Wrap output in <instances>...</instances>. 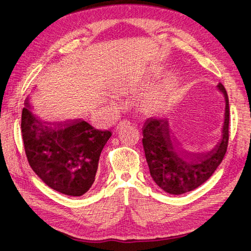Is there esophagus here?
Segmentation results:
<instances>
[{
	"label": "esophagus",
	"mask_w": 251,
	"mask_h": 251,
	"mask_svg": "<svg viewBox=\"0 0 251 251\" xmlns=\"http://www.w3.org/2000/svg\"><path fill=\"white\" fill-rule=\"evenodd\" d=\"M124 123H127V124H128V123H129V122H127V121H125V122H122V123H120V124H118V125H117V127H116V129H118V128H120V127H121V125H122V124H124Z\"/></svg>",
	"instance_id": "obj_1"
}]
</instances>
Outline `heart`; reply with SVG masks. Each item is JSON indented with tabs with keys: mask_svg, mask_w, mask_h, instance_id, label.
<instances>
[{
	"mask_svg": "<svg viewBox=\"0 0 251 251\" xmlns=\"http://www.w3.org/2000/svg\"><path fill=\"white\" fill-rule=\"evenodd\" d=\"M137 83H126L122 84L118 86V92L121 94H126V93H131L136 91L137 88ZM173 100V89L171 84L165 83L157 86L152 90L148 91L146 93L143 100H141V103H143V107L147 112L150 113H159L165 111L166 108L170 105ZM111 103L117 104L118 99L116 97H111L110 99Z\"/></svg>",
	"mask_w": 251,
	"mask_h": 251,
	"instance_id": "obj_1",
	"label": "heart"
}]
</instances>
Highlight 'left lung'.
<instances>
[{
  "mask_svg": "<svg viewBox=\"0 0 251 251\" xmlns=\"http://www.w3.org/2000/svg\"><path fill=\"white\" fill-rule=\"evenodd\" d=\"M217 89L225 98L224 121L220 137L213 147L193 152L173 136L171 122L150 117L143 126V146L150 176L159 188L169 194H183L199 188L211 176L224 158L228 145L229 103L224 85Z\"/></svg>",
  "mask_w": 251,
  "mask_h": 251,
  "instance_id": "1",
  "label": "left lung"
}]
</instances>
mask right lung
Masks as SVG:
<instances>
[{
	"label": "right lung",
	"instance_id": "obj_1",
	"mask_svg": "<svg viewBox=\"0 0 251 251\" xmlns=\"http://www.w3.org/2000/svg\"><path fill=\"white\" fill-rule=\"evenodd\" d=\"M22 112V136L31 169L49 188L71 197L88 192L110 130L83 120L51 123L38 117L27 98Z\"/></svg>",
	"mask_w": 251,
	"mask_h": 251
}]
</instances>
